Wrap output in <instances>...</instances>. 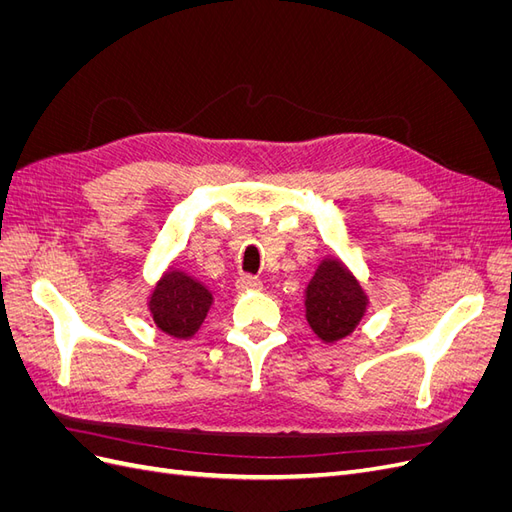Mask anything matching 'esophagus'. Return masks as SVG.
Returning a JSON list of instances; mask_svg holds the SVG:
<instances>
[{
	"mask_svg": "<svg viewBox=\"0 0 512 512\" xmlns=\"http://www.w3.org/2000/svg\"><path fill=\"white\" fill-rule=\"evenodd\" d=\"M237 288L239 290H260L262 282L258 280V277H254V275H241L239 280H237Z\"/></svg>",
	"mask_w": 512,
	"mask_h": 512,
	"instance_id": "34e87169",
	"label": "esophagus"
}]
</instances>
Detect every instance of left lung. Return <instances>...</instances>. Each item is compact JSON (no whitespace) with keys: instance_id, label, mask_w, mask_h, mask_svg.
Segmentation results:
<instances>
[{"instance_id":"8db88e82","label":"left lung","mask_w":512,"mask_h":512,"mask_svg":"<svg viewBox=\"0 0 512 512\" xmlns=\"http://www.w3.org/2000/svg\"><path fill=\"white\" fill-rule=\"evenodd\" d=\"M307 322L322 342L344 339L361 322L367 299L352 273L337 258H327L318 267L305 290Z\"/></svg>"}]
</instances>
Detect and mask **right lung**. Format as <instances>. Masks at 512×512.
Wrapping results in <instances>:
<instances>
[{"label":"right lung","mask_w":512,"mask_h":512,"mask_svg":"<svg viewBox=\"0 0 512 512\" xmlns=\"http://www.w3.org/2000/svg\"><path fill=\"white\" fill-rule=\"evenodd\" d=\"M211 301V292L203 284L170 269L153 290L149 309L160 331L175 339H188L207 318Z\"/></svg>","instance_id":"obj_1"}]
</instances>
